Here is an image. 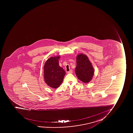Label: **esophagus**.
Instances as JSON below:
<instances>
[{
  "label": "esophagus",
  "mask_w": 133,
  "mask_h": 133,
  "mask_svg": "<svg viewBox=\"0 0 133 133\" xmlns=\"http://www.w3.org/2000/svg\"><path fill=\"white\" fill-rule=\"evenodd\" d=\"M73 71L72 70H70L69 71H67V73L68 74H71V73H72Z\"/></svg>",
  "instance_id": "esophagus-1"
}]
</instances>
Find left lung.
<instances>
[{
	"mask_svg": "<svg viewBox=\"0 0 133 133\" xmlns=\"http://www.w3.org/2000/svg\"><path fill=\"white\" fill-rule=\"evenodd\" d=\"M75 72L78 78L84 83L91 81L94 74V69L86 55L80 54L77 55Z\"/></svg>",
	"mask_w": 133,
	"mask_h": 133,
	"instance_id": "left-lung-1",
	"label": "left lung"
}]
</instances>
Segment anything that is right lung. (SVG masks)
I'll list each match as a JSON object with an SVG mask.
<instances>
[{
	"label": "right lung",
	"mask_w": 133,
	"mask_h": 133,
	"mask_svg": "<svg viewBox=\"0 0 133 133\" xmlns=\"http://www.w3.org/2000/svg\"><path fill=\"white\" fill-rule=\"evenodd\" d=\"M59 56L50 57L44 67L45 82L51 88H56L63 82L65 72L59 65Z\"/></svg>",
	"instance_id": "obj_1"
}]
</instances>
